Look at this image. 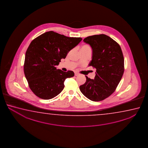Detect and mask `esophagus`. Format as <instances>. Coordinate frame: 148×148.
<instances>
[{
	"label": "esophagus",
	"instance_id": "obj_1",
	"mask_svg": "<svg viewBox=\"0 0 148 148\" xmlns=\"http://www.w3.org/2000/svg\"><path fill=\"white\" fill-rule=\"evenodd\" d=\"M75 76H78V75H79V73H75Z\"/></svg>",
	"mask_w": 148,
	"mask_h": 148
}]
</instances>
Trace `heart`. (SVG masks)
<instances>
[{
    "instance_id": "1",
    "label": "heart",
    "mask_w": 148,
    "mask_h": 148,
    "mask_svg": "<svg viewBox=\"0 0 148 148\" xmlns=\"http://www.w3.org/2000/svg\"><path fill=\"white\" fill-rule=\"evenodd\" d=\"M90 49V47L89 45H84L82 46L80 50H86V49Z\"/></svg>"
}]
</instances>
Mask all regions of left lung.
<instances>
[{
  "label": "left lung",
  "instance_id": "obj_1",
  "mask_svg": "<svg viewBox=\"0 0 148 148\" xmlns=\"http://www.w3.org/2000/svg\"><path fill=\"white\" fill-rule=\"evenodd\" d=\"M83 41L93 50L89 66L96 69L94 79L86 77L80 90L86 97L94 101L104 100L117 88L124 71V60L120 46L104 34L88 36Z\"/></svg>",
  "mask_w": 148,
  "mask_h": 148
}]
</instances>
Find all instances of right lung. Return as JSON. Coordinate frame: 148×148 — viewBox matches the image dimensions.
<instances>
[{
    "label": "right lung",
    "mask_w": 148,
    "mask_h": 148,
    "mask_svg": "<svg viewBox=\"0 0 148 148\" xmlns=\"http://www.w3.org/2000/svg\"><path fill=\"white\" fill-rule=\"evenodd\" d=\"M82 40L50 31L31 42L25 54L24 72L29 87L36 95L50 99L63 90L66 79L73 77L75 73L71 70L57 69L55 66Z\"/></svg>",
    "instance_id": "add662e5"
}]
</instances>
